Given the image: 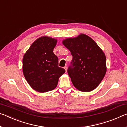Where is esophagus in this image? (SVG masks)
<instances>
[{
	"mask_svg": "<svg viewBox=\"0 0 127 127\" xmlns=\"http://www.w3.org/2000/svg\"><path fill=\"white\" fill-rule=\"evenodd\" d=\"M64 69L65 70V72H67V66H65V67H64Z\"/></svg>",
	"mask_w": 127,
	"mask_h": 127,
	"instance_id": "esophagus-1",
	"label": "esophagus"
}]
</instances>
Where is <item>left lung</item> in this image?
I'll return each mask as SVG.
<instances>
[{
    "label": "left lung",
    "instance_id": "obj_1",
    "mask_svg": "<svg viewBox=\"0 0 127 127\" xmlns=\"http://www.w3.org/2000/svg\"><path fill=\"white\" fill-rule=\"evenodd\" d=\"M63 43L73 57L67 72L73 85L81 92L95 89L107 70L102 50L94 40L83 34L64 40Z\"/></svg>",
    "mask_w": 127,
    "mask_h": 127
}]
</instances>
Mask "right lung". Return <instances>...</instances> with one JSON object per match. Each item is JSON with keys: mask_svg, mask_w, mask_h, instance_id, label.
<instances>
[{"mask_svg": "<svg viewBox=\"0 0 127 127\" xmlns=\"http://www.w3.org/2000/svg\"><path fill=\"white\" fill-rule=\"evenodd\" d=\"M57 40L48 37L32 43L23 59V73L28 84L38 92L55 89L65 69L58 66V58L53 53Z\"/></svg>", "mask_w": 127, "mask_h": 127, "instance_id": "1", "label": "right lung"}]
</instances>
